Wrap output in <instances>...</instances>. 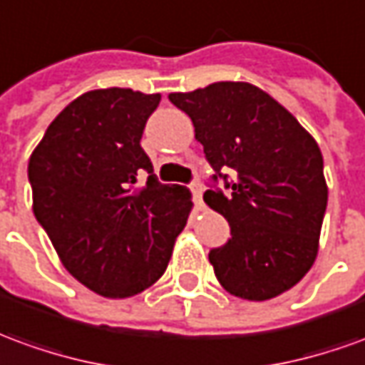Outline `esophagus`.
I'll use <instances>...</instances> for the list:
<instances>
[{"mask_svg":"<svg viewBox=\"0 0 365 365\" xmlns=\"http://www.w3.org/2000/svg\"><path fill=\"white\" fill-rule=\"evenodd\" d=\"M190 190L191 193H193V200H195V203H197V207H201V193H203V185H201V182H197V180H193V182L190 183Z\"/></svg>","mask_w":365,"mask_h":365,"instance_id":"34e87169","label":"esophagus"}]
</instances>
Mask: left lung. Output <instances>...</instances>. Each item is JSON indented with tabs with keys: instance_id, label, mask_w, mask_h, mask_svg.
<instances>
[{
	"instance_id": "1",
	"label": "left lung",
	"mask_w": 365,
	"mask_h": 365,
	"mask_svg": "<svg viewBox=\"0 0 365 365\" xmlns=\"http://www.w3.org/2000/svg\"><path fill=\"white\" fill-rule=\"evenodd\" d=\"M168 98L191 118L213 168L203 200L231 227L227 243L209 251L221 287L245 300L292 289L314 262L328 203L314 138L249 83H213Z\"/></svg>"
}]
</instances>
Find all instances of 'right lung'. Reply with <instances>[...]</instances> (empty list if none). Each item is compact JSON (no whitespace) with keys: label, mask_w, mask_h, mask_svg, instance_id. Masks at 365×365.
Masks as SVG:
<instances>
[{"label":"right lung","mask_w":365,"mask_h":365,"mask_svg":"<svg viewBox=\"0 0 365 365\" xmlns=\"http://www.w3.org/2000/svg\"><path fill=\"white\" fill-rule=\"evenodd\" d=\"M160 94L101 88L58 114L29 158L33 213L73 277L108 298L152 287L191 211L190 191L158 182L140 146ZM148 174L136 188L138 178Z\"/></svg>","instance_id":"1"}]
</instances>
